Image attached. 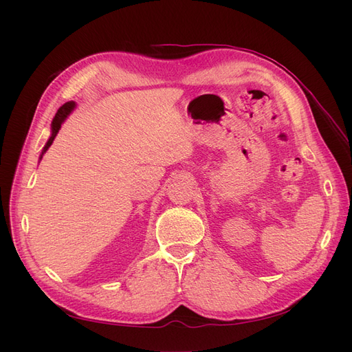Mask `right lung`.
Wrapping results in <instances>:
<instances>
[{
    "instance_id": "add662e5",
    "label": "right lung",
    "mask_w": 352,
    "mask_h": 352,
    "mask_svg": "<svg viewBox=\"0 0 352 352\" xmlns=\"http://www.w3.org/2000/svg\"><path fill=\"white\" fill-rule=\"evenodd\" d=\"M74 107H76V102L70 101V102H66L65 105H61V107L58 109L56 117H54V119H52V123H51V135H50V138H48V141H47L45 146L42 148V153H41V155H39V162L42 160V155H44V154L48 151V148L52 145V142H54L58 131L61 129V124L66 122V119L70 116V113L74 110Z\"/></svg>"
}]
</instances>
